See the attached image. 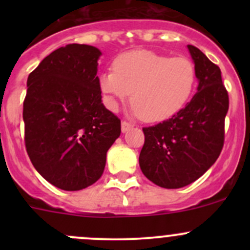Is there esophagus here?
I'll list each match as a JSON object with an SVG mask.
<instances>
[{
    "label": "esophagus",
    "instance_id": "34e87169",
    "mask_svg": "<svg viewBox=\"0 0 250 250\" xmlns=\"http://www.w3.org/2000/svg\"><path fill=\"white\" fill-rule=\"evenodd\" d=\"M132 127H133V125H130V123L125 122V121H123V122L121 123V130H122V133L128 132V130H129Z\"/></svg>",
    "mask_w": 250,
    "mask_h": 250
}]
</instances>
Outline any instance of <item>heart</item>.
I'll return each mask as SVG.
<instances>
[{
  "label": "heart",
  "instance_id": "obj_1",
  "mask_svg": "<svg viewBox=\"0 0 250 250\" xmlns=\"http://www.w3.org/2000/svg\"><path fill=\"white\" fill-rule=\"evenodd\" d=\"M196 84V69L186 57L169 58L150 50L118 55L113 71L100 75L106 106L116 111L132 93L133 112L146 122H160L179 112Z\"/></svg>",
  "mask_w": 250,
  "mask_h": 250
}]
</instances>
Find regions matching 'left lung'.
I'll use <instances>...</instances> for the list:
<instances>
[{"label":"left lung","mask_w":250,"mask_h":250,"mask_svg":"<svg viewBox=\"0 0 250 250\" xmlns=\"http://www.w3.org/2000/svg\"><path fill=\"white\" fill-rule=\"evenodd\" d=\"M188 49L195 64L197 93L172 118L143 128L140 169L165 188L197 180L215 163L224 146L229 94L221 71L198 48L188 44Z\"/></svg>","instance_id":"left-lung-1"}]
</instances>
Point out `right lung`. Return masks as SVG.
Instances as JSON below:
<instances>
[{
    "instance_id": "add662e5",
    "label": "right lung",
    "mask_w": 250,
    "mask_h": 250,
    "mask_svg": "<svg viewBox=\"0 0 250 250\" xmlns=\"http://www.w3.org/2000/svg\"><path fill=\"white\" fill-rule=\"evenodd\" d=\"M100 55L93 46L67 44L27 77V155L48 183L65 191L82 190L102 176L107 150L121 134V121L102 102Z\"/></svg>"
}]
</instances>
